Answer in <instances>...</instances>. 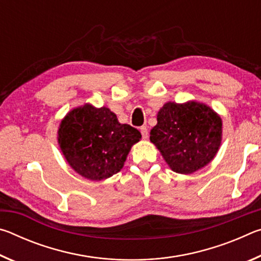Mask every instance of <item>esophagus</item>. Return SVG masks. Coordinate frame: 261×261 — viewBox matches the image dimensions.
Wrapping results in <instances>:
<instances>
[{
  "mask_svg": "<svg viewBox=\"0 0 261 261\" xmlns=\"http://www.w3.org/2000/svg\"><path fill=\"white\" fill-rule=\"evenodd\" d=\"M140 132H141V136H143V139H147L148 138V131H147V127L146 126H141L140 127Z\"/></svg>",
  "mask_w": 261,
  "mask_h": 261,
  "instance_id": "obj_1",
  "label": "esophagus"
}]
</instances>
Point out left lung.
I'll return each instance as SVG.
<instances>
[{
	"label": "left lung",
	"mask_w": 261,
	"mask_h": 261,
	"mask_svg": "<svg viewBox=\"0 0 261 261\" xmlns=\"http://www.w3.org/2000/svg\"><path fill=\"white\" fill-rule=\"evenodd\" d=\"M149 140L175 173L189 175L215 158L222 141V120L206 103L166 102L156 115Z\"/></svg>",
	"instance_id": "left-lung-1"
}]
</instances>
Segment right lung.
<instances>
[{
	"mask_svg": "<svg viewBox=\"0 0 261 261\" xmlns=\"http://www.w3.org/2000/svg\"><path fill=\"white\" fill-rule=\"evenodd\" d=\"M140 139V132L118 122L109 108L91 103L70 110L57 130V143L69 166L90 180L117 174Z\"/></svg>",
	"mask_w": 261,
	"mask_h": 261,
	"instance_id": "right-lung-1",
	"label": "right lung"
}]
</instances>
